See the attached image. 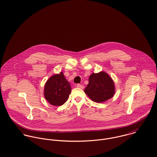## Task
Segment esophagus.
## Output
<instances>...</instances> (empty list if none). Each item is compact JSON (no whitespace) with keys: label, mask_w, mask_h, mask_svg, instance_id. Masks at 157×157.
<instances>
[{"label":"esophagus","mask_w":157,"mask_h":157,"mask_svg":"<svg viewBox=\"0 0 157 157\" xmlns=\"http://www.w3.org/2000/svg\"><path fill=\"white\" fill-rule=\"evenodd\" d=\"M77 88H81V89H83V88H85L83 85H80V84H78V85H77Z\"/></svg>","instance_id":"obj_1"}]
</instances>
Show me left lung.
Returning <instances> with one entry per match:
<instances>
[{"label":"left lung","instance_id":"left-lung-1","mask_svg":"<svg viewBox=\"0 0 157 157\" xmlns=\"http://www.w3.org/2000/svg\"><path fill=\"white\" fill-rule=\"evenodd\" d=\"M84 92L94 102L102 103L111 99L115 93L114 83L109 75L105 72L93 73Z\"/></svg>","mask_w":157,"mask_h":157}]
</instances>
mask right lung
I'll return each instance as SVG.
<instances>
[{
    "label": "right lung",
    "mask_w": 157,
    "mask_h": 157,
    "mask_svg": "<svg viewBox=\"0 0 157 157\" xmlns=\"http://www.w3.org/2000/svg\"><path fill=\"white\" fill-rule=\"evenodd\" d=\"M71 92V86L63 72L50 77L44 86V95L49 103L55 106L64 104Z\"/></svg>",
    "instance_id": "right-lung-1"
}]
</instances>
